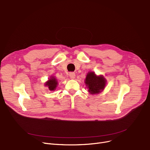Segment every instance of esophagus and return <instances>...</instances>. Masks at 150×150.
<instances>
[{
  "label": "esophagus",
  "mask_w": 150,
  "mask_h": 150,
  "mask_svg": "<svg viewBox=\"0 0 150 150\" xmlns=\"http://www.w3.org/2000/svg\"><path fill=\"white\" fill-rule=\"evenodd\" d=\"M69 77L71 78V79H74L75 77H76V74H75L74 73H73V72L69 73Z\"/></svg>",
  "instance_id": "obj_1"
}]
</instances>
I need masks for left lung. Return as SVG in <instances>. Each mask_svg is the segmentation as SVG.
<instances>
[{"label": "left lung", "instance_id": "8db88e82", "mask_svg": "<svg viewBox=\"0 0 150 150\" xmlns=\"http://www.w3.org/2000/svg\"><path fill=\"white\" fill-rule=\"evenodd\" d=\"M85 83L90 93L95 95L104 90L107 81L103 75L97 76L93 71H90L86 76Z\"/></svg>", "mask_w": 150, "mask_h": 150}]
</instances>
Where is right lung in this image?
Instances as JSON below:
<instances>
[{"mask_svg": "<svg viewBox=\"0 0 150 150\" xmlns=\"http://www.w3.org/2000/svg\"><path fill=\"white\" fill-rule=\"evenodd\" d=\"M58 85L57 79L55 76H51L47 81L45 83V85L47 87L50 91H54L57 88Z\"/></svg>", "mask_w": 150, "mask_h": 150, "instance_id": "add662e5", "label": "right lung"}]
</instances>
